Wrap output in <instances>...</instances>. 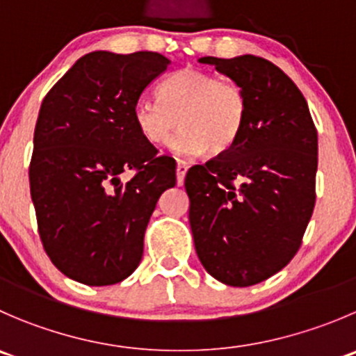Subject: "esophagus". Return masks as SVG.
<instances>
[{
	"label": "esophagus",
	"instance_id": "1",
	"mask_svg": "<svg viewBox=\"0 0 356 356\" xmlns=\"http://www.w3.org/2000/svg\"><path fill=\"white\" fill-rule=\"evenodd\" d=\"M188 168H189V165L186 163V161H179V163H177V168H175V174H177V182H179V184H181V182L184 181L186 172H188Z\"/></svg>",
	"mask_w": 356,
	"mask_h": 356
}]
</instances>
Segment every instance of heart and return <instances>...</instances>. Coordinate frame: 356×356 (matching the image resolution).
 I'll return each mask as SVG.
<instances>
[{"label":"heart","mask_w":356,"mask_h":356,"mask_svg":"<svg viewBox=\"0 0 356 356\" xmlns=\"http://www.w3.org/2000/svg\"><path fill=\"white\" fill-rule=\"evenodd\" d=\"M247 116V95L229 79H217L210 72L186 67L158 85V101L140 97L134 104V123L149 144L170 140L177 156L193 158L205 153H222L240 136Z\"/></svg>","instance_id":"obj_1"}]
</instances>
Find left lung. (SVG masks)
<instances>
[{"label": "left lung", "mask_w": 356, "mask_h": 356, "mask_svg": "<svg viewBox=\"0 0 356 356\" xmlns=\"http://www.w3.org/2000/svg\"><path fill=\"white\" fill-rule=\"evenodd\" d=\"M198 62L243 88L247 116L233 146L186 174L193 240L216 280L250 287L301 247L315 207L318 137L301 90L273 62L255 55Z\"/></svg>", "instance_id": "obj_1"}]
</instances>
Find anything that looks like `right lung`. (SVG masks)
I'll return each mask as SVG.
<instances>
[{
    "label": "right lung",
    "instance_id": "right-lung-1",
    "mask_svg": "<svg viewBox=\"0 0 356 356\" xmlns=\"http://www.w3.org/2000/svg\"><path fill=\"white\" fill-rule=\"evenodd\" d=\"M170 60L156 51L83 55L41 104L29 168L31 198L48 257L79 284L125 280L175 160L158 156L134 123V104ZM125 170L136 175L123 181Z\"/></svg>",
    "mask_w": 356,
    "mask_h": 356
}]
</instances>
